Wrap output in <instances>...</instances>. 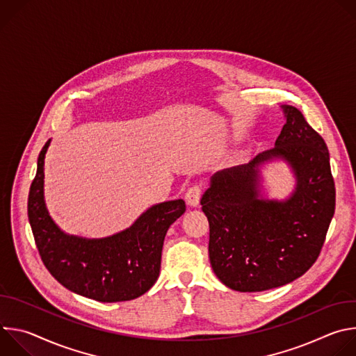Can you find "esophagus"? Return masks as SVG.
<instances>
[{"instance_id":"obj_1","label":"esophagus","mask_w":356,"mask_h":356,"mask_svg":"<svg viewBox=\"0 0 356 356\" xmlns=\"http://www.w3.org/2000/svg\"><path fill=\"white\" fill-rule=\"evenodd\" d=\"M202 194V188L200 186H191L187 191H186V201L188 206L197 207L200 204V198Z\"/></svg>"}]
</instances>
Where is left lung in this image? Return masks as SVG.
Segmentation results:
<instances>
[{
    "mask_svg": "<svg viewBox=\"0 0 356 356\" xmlns=\"http://www.w3.org/2000/svg\"><path fill=\"white\" fill-rule=\"evenodd\" d=\"M286 124L275 147L248 165L217 172L201 198L209 218L210 262L236 291L287 284L317 261L335 211L328 147L300 110L283 107ZM279 157L291 163L298 186L286 202L259 198L257 166Z\"/></svg>",
    "mask_w": 356,
    "mask_h": 356,
    "instance_id": "left-lung-1",
    "label": "left lung"
}]
</instances>
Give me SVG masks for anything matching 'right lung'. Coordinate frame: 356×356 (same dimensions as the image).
<instances>
[{
	"label": "right lung",
	"instance_id": "right-lung-1",
	"mask_svg": "<svg viewBox=\"0 0 356 356\" xmlns=\"http://www.w3.org/2000/svg\"><path fill=\"white\" fill-rule=\"evenodd\" d=\"M47 146L49 140L39 154L28 197V218L43 265L62 286L95 301H128L142 296L159 276L163 241L169 227L184 214V201L154 206L131 228L104 239L66 235L44 207L43 159Z\"/></svg>",
	"mask_w": 356,
	"mask_h": 356
}]
</instances>
